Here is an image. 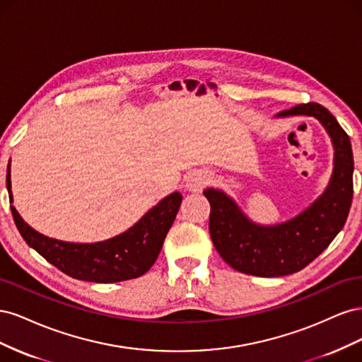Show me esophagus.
<instances>
[{
	"label": "esophagus",
	"instance_id": "1",
	"mask_svg": "<svg viewBox=\"0 0 362 362\" xmlns=\"http://www.w3.org/2000/svg\"><path fill=\"white\" fill-rule=\"evenodd\" d=\"M208 184V177L204 172H194L185 180V189L190 192H201Z\"/></svg>",
	"mask_w": 362,
	"mask_h": 362
}]
</instances>
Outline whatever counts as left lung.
<instances>
[{
  "instance_id": "8db88e82",
  "label": "left lung",
  "mask_w": 362,
  "mask_h": 362,
  "mask_svg": "<svg viewBox=\"0 0 362 362\" xmlns=\"http://www.w3.org/2000/svg\"><path fill=\"white\" fill-rule=\"evenodd\" d=\"M313 116L325 127L334 145V170L320 198L305 211L272 226L254 223L226 193L206 189L210 235L218 255L246 275L273 278L302 270L331 245L341 231L354 196V154L350 139L327 108L299 104L276 117Z\"/></svg>"
}]
</instances>
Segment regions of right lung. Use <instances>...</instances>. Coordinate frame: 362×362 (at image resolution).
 I'll return each instance as SVG.
<instances>
[{
    "label": "right lung",
    "instance_id": "add662e5",
    "mask_svg": "<svg viewBox=\"0 0 362 362\" xmlns=\"http://www.w3.org/2000/svg\"><path fill=\"white\" fill-rule=\"evenodd\" d=\"M6 184L10 202H13L10 161ZM181 201L180 192L170 193L128 231L98 243H69L49 238L27 225L13 205H10V210L27 245L52 266L75 279L107 284L139 278L152 267L177 217Z\"/></svg>",
    "mask_w": 362,
    "mask_h": 362
}]
</instances>
